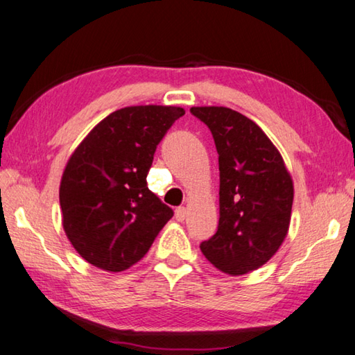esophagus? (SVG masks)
<instances>
[{
  "label": "esophagus",
  "instance_id": "34e87169",
  "mask_svg": "<svg viewBox=\"0 0 355 355\" xmlns=\"http://www.w3.org/2000/svg\"><path fill=\"white\" fill-rule=\"evenodd\" d=\"M186 214H188V211H186V208H183V206H180V208L175 209V218L178 222H183L186 218Z\"/></svg>",
  "mask_w": 355,
  "mask_h": 355
}]
</instances>
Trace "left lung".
<instances>
[{
	"instance_id": "obj_1",
	"label": "left lung",
	"mask_w": 355,
	"mask_h": 355,
	"mask_svg": "<svg viewBox=\"0 0 355 355\" xmlns=\"http://www.w3.org/2000/svg\"><path fill=\"white\" fill-rule=\"evenodd\" d=\"M209 127L218 153V228L200 250L220 272L239 276L262 267L288 233L293 180L262 128L227 107H192Z\"/></svg>"
}]
</instances>
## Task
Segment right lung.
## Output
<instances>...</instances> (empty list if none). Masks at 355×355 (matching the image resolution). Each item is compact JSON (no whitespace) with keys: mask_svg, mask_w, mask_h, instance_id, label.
Here are the masks:
<instances>
[{"mask_svg":"<svg viewBox=\"0 0 355 355\" xmlns=\"http://www.w3.org/2000/svg\"><path fill=\"white\" fill-rule=\"evenodd\" d=\"M184 108L135 105L102 119L63 171L62 225L83 259L124 272L152 247L173 211L147 188L153 153Z\"/></svg>","mask_w":355,"mask_h":355,"instance_id":"obj_1","label":"right lung"}]
</instances>
